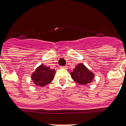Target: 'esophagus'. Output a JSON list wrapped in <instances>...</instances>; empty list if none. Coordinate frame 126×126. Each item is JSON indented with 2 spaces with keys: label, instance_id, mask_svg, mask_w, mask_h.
I'll return each mask as SVG.
<instances>
[{
  "label": "esophagus",
  "instance_id": "obj_1",
  "mask_svg": "<svg viewBox=\"0 0 126 126\" xmlns=\"http://www.w3.org/2000/svg\"><path fill=\"white\" fill-rule=\"evenodd\" d=\"M61 69H67V65H65V66H61Z\"/></svg>",
  "mask_w": 126,
  "mask_h": 126
}]
</instances>
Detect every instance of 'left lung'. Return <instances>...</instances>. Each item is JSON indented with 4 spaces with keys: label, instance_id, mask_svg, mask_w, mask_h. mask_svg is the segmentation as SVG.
<instances>
[{
    "label": "left lung",
    "instance_id": "obj_1",
    "mask_svg": "<svg viewBox=\"0 0 126 126\" xmlns=\"http://www.w3.org/2000/svg\"><path fill=\"white\" fill-rule=\"evenodd\" d=\"M72 79L80 85H86L92 82L94 75L82 63L78 64L72 72L70 73Z\"/></svg>",
    "mask_w": 126,
    "mask_h": 126
}]
</instances>
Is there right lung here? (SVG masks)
Here are the masks:
<instances>
[{
  "label": "right lung",
  "mask_w": 126,
  "mask_h": 126,
  "mask_svg": "<svg viewBox=\"0 0 126 126\" xmlns=\"http://www.w3.org/2000/svg\"><path fill=\"white\" fill-rule=\"evenodd\" d=\"M55 73V69H51L49 67L41 64L36 68L32 74L31 78L36 86L44 87L53 81Z\"/></svg>",
  "instance_id": "obj_1"
}]
</instances>
